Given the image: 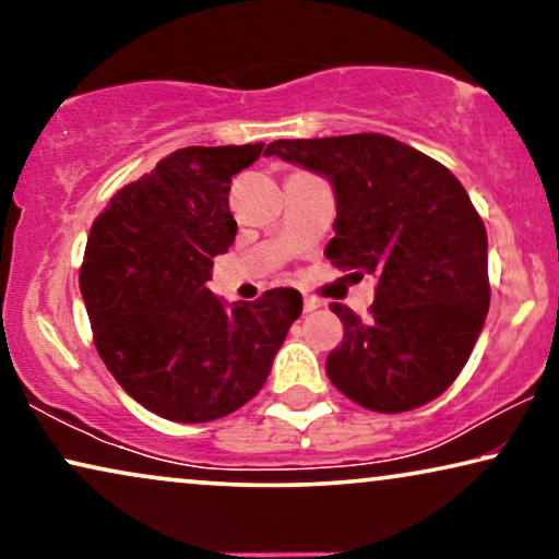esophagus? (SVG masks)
Returning a JSON list of instances; mask_svg holds the SVG:
<instances>
[{
    "label": "esophagus",
    "instance_id": "esophagus-1",
    "mask_svg": "<svg viewBox=\"0 0 559 559\" xmlns=\"http://www.w3.org/2000/svg\"><path fill=\"white\" fill-rule=\"evenodd\" d=\"M302 308H305V312L318 310L320 308V300H318V297H312V295H302Z\"/></svg>",
    "mask_w": 559,
    "mask_h": 559
}]
</instances>
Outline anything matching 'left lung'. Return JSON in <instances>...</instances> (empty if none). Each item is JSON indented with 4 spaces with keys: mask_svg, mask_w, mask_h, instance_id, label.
I'll return each instance as SVG.
<instances>
[{
    "mask_svg": "<svg viewBox=\"0 0 559 559\" xmlns=\"http://www.w3.org/2000/svg\"><path fill=\"white\" fill-rule=\"evenodd\" d=\"M264 155L331 180L338 216L325 257L377 277L369 320L331 305L343 341L328 354V379L386 415L432 402L463 371L491 302L486 226L465 188L386 134L277 140Z\"/></svg>",
    "mask_w": 559,
    "mask_h": 559,
    "instance_id": "left-lung-1",
    "label": "left lung"
}]
</instances>
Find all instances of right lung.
I'll list each match as a JSON object with an SVG mask.
<instances>
[{"label": "right lung", "instance_id": "obj_1", "mask_svg": "<svg viewBox=\"0 0 559 559\" xmlns=\"http://www.w3.org/2000/svg\"><path fill=\"white\" fill-rule=\"evenodd\" d=\"M262 147L173 152L91 226L79 282L98 356L132 400L173 423H211L243 407L302 312L293 287L234 305L205 287L213 257L236 239L231 178Z\"/></svg>", "mask_w": 559, "mask_h": 559}]
</instances>
